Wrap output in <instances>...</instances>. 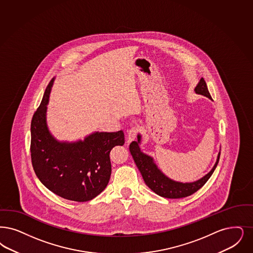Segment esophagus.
Masks as SVG:
<instances>
[{"label":"esophagus","mask_w":253,"mask_h":253,"mask_svg":"<svg viewBox=\"0 0 253 253\" xmlns=\"http://www.w3.org/2000/svg\"><path fill=\"white\" fill-rule=\"evenodd\" d=\"M138 128L137 127H132L131 128L129 131H128V135H127V142L130 143V142L134 140L136 138V135L138 133Z\"/></svg>","instance_id":"obj_1"}]
</instances>
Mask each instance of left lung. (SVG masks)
<instances>
[{
	"instance_id": "8db88e82",
	"label": "left lung",
	"mask_w": 253,
	"mask_h": 253,
	"mask_svg": "<svg viewBox=\"0 0 253 253\" xmlns=\"http://www.w3.org/2000/svg\"><path fill=\"white\" fill-rule=\"evenodd\" d=\"M195 93L205 96L212 100L211 95L208 91L206 83L203 78H201L195 87ZM142 136L140 133L137 134V140L132 141L130 144V152L133 158L136 167L138 168L141 173L142 177L146 184L152 189V191L157 195L168 198V199H181L185 198L195 192H197L200 188L206 183L210 179L212 173L214 171L220 156V151L217 154L216 161L214 163L212 169L204 175L201 179L190 182H177L168 177L164 172L157 167L151 155H148L142 152L140 149Z\"/></svg>"
}]
</instances>
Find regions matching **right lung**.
Listing matches in <instances>:
<instances>
[{"instance_id": "add662e5", "label": "right lung", "mask_w": 253, "mask_h": 253, "mask_svg": "<svg viewBox=\"0 0 253 253\" xmlns=\"http://www.w3.org/2000/svg\"><path fill=\"white\" fill-rule=\"evenodd\" d=\"M54 78L48 84L31 122V158L38 178L50 191L73 202L91 201L107 186L110 152L124 144L123 131H94L84 140L59 141L49 130L47 105Z\"/></svg>"}]
</instances>
